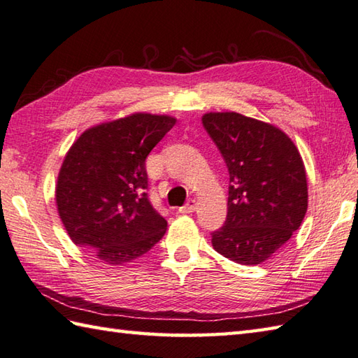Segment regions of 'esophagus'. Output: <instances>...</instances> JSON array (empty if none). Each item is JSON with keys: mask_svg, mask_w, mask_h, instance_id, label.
I'll list each match as a JSON object with an SVG mask.
<instances>
[{"mask_svg": "<svg viewBox=\"0 0 358 358\" xmlns=\"http://www.w3.org/2000/svg\"><path fill=\"white\" fill-rule=\"evenodd\" d=\"M195 209H197V201L195 200H189L185 206H181L180 209H178V213L180 214H191V213H194Z\"/></svg>", "mask_w": 358, "mask_h": 358, "instance_id": "34e87169", "label": "esophagus"}]
</instances>
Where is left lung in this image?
Segmentation results:
<instances>
[{"mask_svg":"<svg viewBox=\"0 0 358 358\" xmlns=\"http://www.w3.org/2000/svg\"><path fill=\"white\" fill-rule=\"evenodd\" d=\"M229 173L228 214L213 247L242 265L276 253L301 227L307 178L296 145L282 130L234 111L201 117Z\"/></svg>","mask_w":358,"mask_h":358,"instance_id":"1","label":"left lung"}]
</instances>
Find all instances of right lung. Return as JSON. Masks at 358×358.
Instances as JSON below:
<instances>
[{
	"label": "right lung",
	"instance_id": "1",
	"mask_svg": "<svg viewBox=\"0 0 358 358\" xmlns=\"http://www.w3.org/2000/svg\"><path fill=\"white\" fill-rule=\"evenodd\" d=\"M177 119L135 113L85 130L60 167L55 203L71 241L101 262L145 255L167 222L147 197L145 158Z\"/></svg>",
	"mask_w": 358,
	"mask_h": 358
}]
</instances>
